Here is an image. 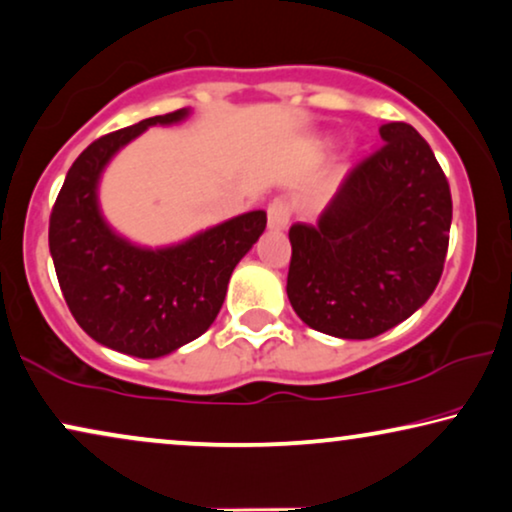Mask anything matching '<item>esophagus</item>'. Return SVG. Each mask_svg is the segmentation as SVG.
<instances>
[{
  "label": "esophagus",
  "instance_id": "esophagus-1",
  "mask_svg": "<svg viewBox=\"0 0 512 512\" xmlns=\"http://www.w3.org/2000/svg\"><path fill=\"white\" fill-rule=\"evenodd\" d=\"M291 218V202L287 197H275L268 204V225L275 230H284Z\"/></svg>",
  "mask_w": 512,
  "mask_h": 512
}]
</instances>
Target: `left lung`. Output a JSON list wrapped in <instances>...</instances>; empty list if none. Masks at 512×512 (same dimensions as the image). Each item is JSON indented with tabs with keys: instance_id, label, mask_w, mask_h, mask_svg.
Masks as SVG:
<instances>
[{
	"instance_id": "left-lung-1",
	"label": "left lung",
	"mask_w": 512,
	"mask_h": 512,
	"mask_svg": "<svg viewBox=\"0 0 512 512\" xmlns=\"http://www.w3.org/2000/svg\"><path fill=\"white\" fill-rule=\"evenodd\" d=\"M381 138L315 225L289 228L291 308L329 336L374 338L397 327L428 301L444 270L447 176L411 124H383Z\"/></svg>"
}]
</instances>
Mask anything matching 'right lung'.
Here are the masks:
<instances>
[{
  "label": "right lung",
  "mask_w": 512,
  "mask_h": 512,
  "mask_svg": "<svg viewBox=\"0 0 512 512\" xmlns=\"http://www.w3.org/2000/svg\"><path fill=\"white\" fill-rule=\"evenodd\" d=\"M167 112L96 138L75 159L49 218V249L72 317L117 353L162 357L195 341L216 320L235 265L265 230V211H249L169 249H138L101 218L96 183L108 159Z\"/></svg>",
  "instance_id": "add662e5"
}]
</instances>
